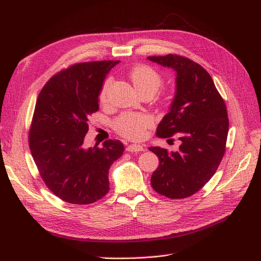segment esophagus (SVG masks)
I'll return each instance as SVG.
<instances>
[{
	"label": "esophagus",
	"mask_w": 261,
	"mask_h": 261,
	"mask_svg": "<svg viewBox=\"0 0 261 261\" xmlns=\"http://www.w3.org/2000/svg\"><path fill=\"white\" fill-rule=\"evenodd\" d=\"M126 150L129 152H139V151H144L145 148L144 146L141 145H128L127 147H126Z\"/></svg>",
	"instance_id": "1"
}]
</instances>
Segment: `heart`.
<instances>
[{
	"label": "heart",
	"instance_id": "heart-1",
	"mask_svg": "<svg viewBox=\"0 0 261 261\" xmlns=\"http://www.w3.org/2000/svg\"><path fill=\"white\" fill-rule=\"evenodd\" d=\"M130 81L139 93L150 92L154 94L163 84L162 75L148 65H136L129 72ZM112 84V78L108 77L101 87L99 99L101 102L107 100L108 91ZM153 124V118L149 114L124 113L116 118L114 128L116 132L128 139H141L149 127Z\"/></svg>",
	"mask_w": 261,
	"mask_h": 261
}]
</instances>
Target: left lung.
Returning a JSON list of instances; mask_svg holds the SVG:
<instances>
[{
	"label": "left lung",
	"mask_w": 261,
	"mask_h": 261,
	"mask_svg": "<svg viewBox=\"0 0 261 261\" xmlns=\"http://www.w3.org/2000/svg\"><path fill=\"white\" fill-rule=\"evenodd\" d=\"M147 59L175 72V96L158 125L156 136L168 138L177 134L180 140L178 151L149 148L159 158L151 185L168 198H186L208 183L224 155L226 107L211 76L198 63L174 54Z\"/></svg>",
	"instance_id": "obj_1"
}]
</instances>
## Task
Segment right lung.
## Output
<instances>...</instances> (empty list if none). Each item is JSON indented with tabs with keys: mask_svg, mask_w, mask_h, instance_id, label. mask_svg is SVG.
<instances>
[{
	"mask_svg": "<svg viewBox=\"0 0 261 261\" xmlns=\"http://www.w3.org/2000/svg\"><path fill=\"white\" fill-rule=\"evenodd\" d=\"M118 63H78L54 75L38 96L29 148L45 185L66 202L88 204L107 195L110 167L123 154L124 145L116 139L102 147L84 145L101 87Z\"/></svg>",
	"mask_w": 261,
	"mask_h": 261,
	"instance_id": "add662e5",
	"label": "right lung"
}]
</instances>
